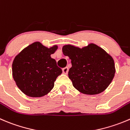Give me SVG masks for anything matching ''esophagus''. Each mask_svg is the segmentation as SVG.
Here are the masks:
<instances>
[{
	"instance_id": "1",
	"label": "esophagus",
	"mask_w": 130,
	"mask_h": 130,
	"mask_svg": "<svg viewBox=\"0 0 130 130\" xmlns=\"http://www.w3.org/2000/svg\"><path fill=\"white\" fill-rule=\"evenodd\" d=\"M62 72L64 74H67L69 72V68L65 67L62 69Z\"/></svg>"
}]
</instances>
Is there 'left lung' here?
<instances>
[{"label": "left lung", "instance_id": "obj_1", "mask_svg": "<svg viewBox=\"0 0 130 130\" xmlns=\"http://www.w3.org/2000/svg\"><path fill=\"white\" fill-rule=\"evenodd\" d=\"M63 53L71 60L69 77L74 88L86 94H96L107 89L116 72L112 57L102 47L91 43L79 48L68 44Z\"/></svg>", "mask_w": 130, "mask_h": 130}]
</instances>
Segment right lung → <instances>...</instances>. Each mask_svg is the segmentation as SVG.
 <instances>
[{
  "mask_svg": "<svg viewBox=\"0 0 130 130\" xmlns=\"http://www.w3.org/2000/svg\"><path fill=\"white\" fill-rule=\"evenodd\" d=\"M58 49L48 47L35 42L22 50L14 58L12 77L19 89L30 97H42L53 88L55 81L62 70L51 55Z\"/></svg>",
  "mask_w": 130,
  "mask_h": 130,
  "instance_id": "add662e5",
  "label": "right lung"
}]
</instances>
